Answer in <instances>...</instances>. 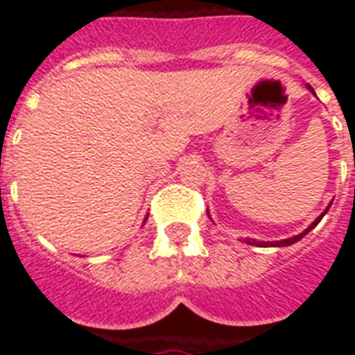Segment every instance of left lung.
I'll return each mask as SVG.
<instances>
[{"label":"left lung","mask_w":355,"mask_h":355,"mask_svg":"<svg viewBox=\"0 0 355 355\" xmlns=\"http://www.w3.org/2000/svg\"><path fill=\"white\" fill-rule=\"evenodd\" d=\"M306 87H308V91H310V93H313V89L310 87V85H306ZM313 94H315V93H313ZM331 203H333V201H331ZM331 203H329V207H331ZM329 207L325 209V211H323V213H321V215L318 216V218H315V220H313V223L310 224V226H308V228H306L304 232H300L298 236H293V238L282 239V241H257V239L247 238V239H245V243H249V245H257V247H268V245H270V247H287V245H293V243H297V241H300V239L304 238V236H306V234H308V232L313 230V228H315V226L320 224L321 218H323V216L327 215ZM207 215H209V211H207ZM209 218H211V215H209Z\"/></svg>","instance_id":"obj_1"}]
</instances>
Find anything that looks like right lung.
Segmentation results:
<instances>
[{"label":"right lung","instance_id":"right-lung-1","mask_svg":"<svg viewBox=\"0 0 355 355\" xmlns=\"http://www.w3.org/2000/svg\"><path fill=\"white\" fill-rule=\"evenodd\" d=\"M146 218H148V216H146ZM146 218H144V223H146Z\"/></svg>","mask_w":355,"mask_h":355}]
</instances>
